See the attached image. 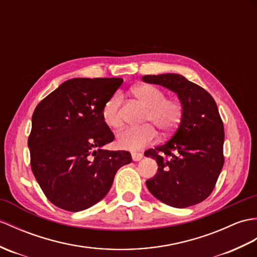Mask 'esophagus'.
Returning a JSON list of instances; mask_svg holds the SVG:
<instances>
[{"label":"esophagus","instance_id":"esophagus-1","mask_svg":"<svg viewBox=\"0 0 257 257\" xmlns=\"http://www.w3.org/2000/svg\"><path fill=\"white\" fill-rule=\"evenodd\" d=\"M131 157H133V160L136 161V162H137V161H140L143 158L141 153H133V154H131Z\"/></svg>","mask_w":257,"mask_h":257}]
</instances>
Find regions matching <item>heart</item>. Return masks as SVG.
Returning <instances> with one entry per match:
<instances>
[{
	"label": "heart",
	"mask_w": 257,
	"mask_h": 257,
	"mask_svg": "<svg viewBox=\"0 0 257 257\" xmlns=\"http://www.w3.org/2000/svg\"><path fill=\"white\" fill-rule=\"evenodd\" d=\"M133 93L143 105L148 107L143 118L145 123L153 124L163 134L172 133L180 123L183 116V105L178 99L166 98L162 89L151 84L136 86ZM120 103L121 95L116 93L106 101L101 109L103 121L110 129L116 130L122 126L119 110ZM153 126L146 124L140 128H127L120 131L117 135L118 146L124 150L137 151L150 145L157 139V130Z\"/></svg>",
	"instance_id": "obj_1"
}]
</instances>
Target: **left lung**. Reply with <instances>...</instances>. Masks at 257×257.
I'll return each instance as SVG.
<instances>
[{
    "label": "left lung",
    "mask_w": 257,
    "mask_h": 257,
    "mask_svg": "<svg viewBox=\"0 0 257 257\" xmlns=\"http://www.w3.org/2000/svg\"><path fill=\"white\" fill-rule=\"evenodd\" d=\"M142 81L174 92L183 105L182 119L171 139L145 152L159 166L146 182L149 192L174 208L199 204L211 194L224 162V130L216 101L181 74L145 75Z\"/></svg>",
    "instance_id": "1"
}]
</instances>
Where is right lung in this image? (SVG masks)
<instances>
[{
    "instance_id": "add662e5",
    "label": "right lung",
    "mask_w": 257,
    "mask_h": 257,
    "mask_svg": "<svg viewBox=\"0 0 257 257\" xmlns=\"http://www.w3.org/2000/svg\"><path fill=\"white\" fill-rule=\"evenodd\" d=\"M122 82L71 79L36 107L28 138L32 170L47 198L61 209L76 212L97 204L117 171L133 161L128 151L101 149L115 139L101 109Z\"/></svg>"
}]
</instances>
